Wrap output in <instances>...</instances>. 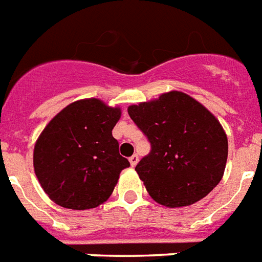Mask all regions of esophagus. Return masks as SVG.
Instances as JSON below:
<instances>
[{
    "label": "esophagus",
    "mask_w": 262,
    "mask_h": 262,
    "mask_svg": "<svg viewBox=\"0 0 262 262\" xmlns=\"http://www.w3.org/2000/svg\"><path fill=\"white\" fill-rule=\"evenodd\" d=\"M129 162H130L132 166L135 167L136 165H137V162H139V157H137L136 154H135V155H132V157L129 158Z\"/></svg>",
    "instance_id": "1"
}]
</instances>
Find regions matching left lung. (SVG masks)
<instances>
[{
  "instance_id": "1",
  "label": "left lung",
  "mask_w": 262,
  "mask_h": 262,
  "mask_svg": "<svg viewBox=\"0 0 262 262\" xmlns=\"http://www.w3.org/2000/svg\"><path fill=\"white\" fill-rule=\"evenodd\" d=\"M151 143L136 171L154 201L189 206L219 184L228 157V140L219 119L199 101L171 91L127 108Z\"/></svg>"
}]
</instances>
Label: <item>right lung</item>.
Instances as JSON below:
<instances>
[{
    "label": "right lung",
    "instance_id": "right-lung-1",
    "mask_svg": "<svg viewBox=\"0 0 262 262\" xmlns=\"http://www.w3.org/2000/svg\"><path fill=\"white\" fill-rule=\"evenodd\" d=\"M121 108L99 99L74 101L48 123L34 147V171L48 196L73 210L105 202L119 173L130 166L119 155L113 129Z\"/></svg>",
    "mask_w": 262,
    "mask_h": 262
}]
</instances>
